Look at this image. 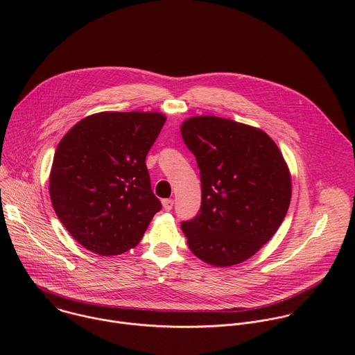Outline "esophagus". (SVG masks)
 <instances>
[{
    "label": "esophagus",
    "instance_id": "obj_1",
    "mask_svg": "<svg viewBox=\"0 0 355 355\" xmlns=\"http://www.w3.org/2000/svg\"><path fill=\"white\" fill-rule=\"evenodd\" d=\"M173 207H174V200L173 199H163V208H164V211L170 212L173 209Z\"/></svg>",
    "mask_w": 355,
    "mask_h": 355
}]
</instances>
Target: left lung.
<instances>
[{
    "label": "left lung",
    "mask_w": 355,
    "mask_h": 355,
    "mask_svg": "<svg viewBox=\"0 0 355 355\" xmlns=\"http://www.w3.org/2000/svg\"><path fill=\"white\" fill-rule=\"evenodd\" d=\"M196 159L202 200L181 222L193 254L215 267L250 259L274 236L291 202V175L278 146L260 129L216 116L181 126Z\"/></svg>",
    "instance_id": "left-lung-1"
}]
</instances>
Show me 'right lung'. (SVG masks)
Here are the masks:
<instances>
[{
	"label": "right lung",
	"mask_w": 355,
	"mask_h": 355,
	"mask_svg": "<svg viewBox=\"0 0 355 355\" xmlns=\"http://www.w3.org/2000/svg\"><path fill=\"white\" fill-rule=\"evenodd\" d=\"M164 122L157 112H101L80 121L59 143L50 199L60 222L87 250L122 254L139 244L162 209L146 156Z\"/></svg>",
	"instance_id": "right-lung-1"
}]
</instances>
